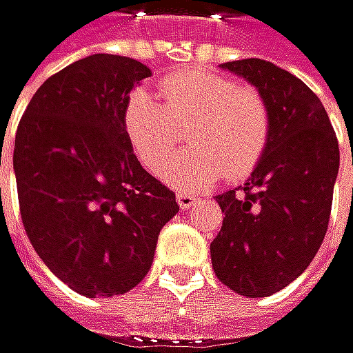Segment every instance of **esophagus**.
<instances>
[{
	"label": "esophagus",
	"instance_id": "1",
	"mask_svg": "<svg viewBox=\"0 0 353 353\" xmlns=\"http://www.w3.org/2000/svg\"><path fill=\"white\" fill-rule=\"evenodd\" d=\"M175 201H178V205H180V209H190L194 203H196V196H192V194H188V192H175Z\"/></svg>",
	"mask_w": 353,
	"mask_h": 353
}]
</instances>
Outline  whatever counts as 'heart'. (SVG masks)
<instances>
[{
    "instance_id": "heart-1",
    "label": "heart",
    "mask_w": 353,
    "mask_h": 353,
    "mask_svg": "<svg viewBox=\"0 0 353 353\" xmlns=\"http://www.w3.org/2000/svg\"><path fill=\"white\" fill-rule=\"evenodd\" d=\"M157 101L146 90L130 92L121 111L125 138L140 163L159 173L191 128L193 148L163 170L167 184L203 190L223 178H242L261 161L271 117L263 97L234 78L194 68L159 84Z\"/></svg>"
}]
</instances>
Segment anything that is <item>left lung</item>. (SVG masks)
Returning <instances> with one entry per match:
<instances>
[{"label": "left lung", "instance_id": "left-lung-1", "mask_svg": "<svg viewBox=\"0 0 353 353\" xmlns=\"http://www.w3.org/2000/svg\"><path fill=\"white\" fill-rule=\"evenodd\" d=\"M221 68L256 86L271 134L246 184L215 196L225 217L211 261L230 290L267 298L298 279L325 240L339 142L321 99L288 70L256 57Z\"/></svg>", "mask_w": 353, "mask_h": 353}]
</instances>
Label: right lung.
<instances>
[{
	"label": "right lung",
	"instance_id": "add662e5",
	"mask_svg": "<svg viewBox=\"0 0 353 353\" xmlns=\"http://www.w3.org/2000/svg\"><path fill=\"white\" fill-rule=\"evenodd\" d=\"M150 70L94 53L47 78L14 142V173L26 236L74 292L119 296L148 273L175 194L142 169L123 125L130 90ZM1 163V148H0Z\"/></svg>",
	"mask_w": 353,
	"mask_h": 353
}]
</instances>
